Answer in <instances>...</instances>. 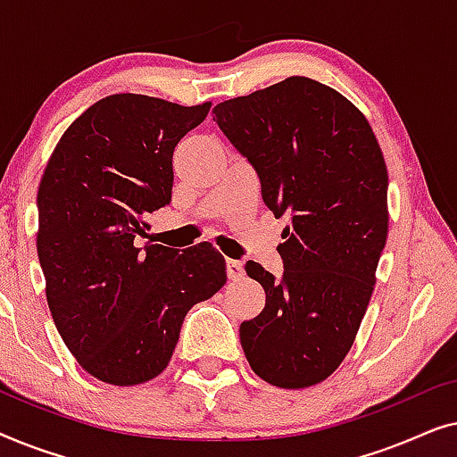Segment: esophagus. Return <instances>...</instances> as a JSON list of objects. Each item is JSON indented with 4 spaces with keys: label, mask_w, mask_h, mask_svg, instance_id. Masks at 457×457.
Returning a JSON list of instances; mask_svg holds the SVG:
<instances>
[{
    "label": "esophagus",
    "mask_w": 457,
    "mask_h": 457,
    "mask_svg": "<svg viewBox=\"0 0 457 457\" xmlns=\"http://www.w3.org/2000/svg\"><path fill=\"white\" fill-rule=\"evenodd\" d=\"M227 274L230 280H239L243 278L245 270H243V264L239 260H227Z\"/></svg>",
    "instance_id": "34e87169"
}]
</instances>
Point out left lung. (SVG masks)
<instances>
[{
	"instance_id": "left-lung-1",
	"label": "left lung",
	"mask_w": 457,
	"mask_h": 457,
	"mask_svg": "<svg viewBox=\"0 0 457 457\" xmlns=\"http://www.w3.org/2000/svg\"><path fill=\"white\" fill-rule=\"evenodd\" d=\"M214 120L258 172L264 204L291 218L277 247L285 272L249 277L266 305L239 328L252 370L280 389L333 374L366 314L386 243V166L366 116L305 77L218 104Z\"/></svg>"
}]
</instances>
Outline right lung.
Wrapping results in <instances>:
<instances>
[{
  "label": "right lung",
  "mask_w": 457,
  "mask_h": 457,
  "mask_svg": "<svg viewBox=\"0 0 457 457\" xmlns=\"http://www.w3.org/2000/svg\"><path fill=\"white\" fill-rule=\"evenodd\" d=\"M210 102L116 93L60 137L41 177L37 253L55 328L91 377L130 386L158 377L193 305L227 283L210 243L137 247L172 197V154Z\"/></svg>",
  "instance_id": "add662e5"
}]
</instances>
